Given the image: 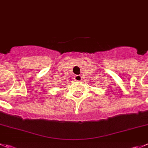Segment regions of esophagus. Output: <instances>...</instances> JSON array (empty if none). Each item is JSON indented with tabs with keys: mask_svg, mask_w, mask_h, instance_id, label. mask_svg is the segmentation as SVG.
I'll return each mask as SVG.
<instances>
[{
	"mask_svg": "<svg viewBox=\"0 0 148 148\" xmlns=\"http://www.w3.org/2000/svg\"><path fill=\"white\" fill-rule=\"evenodd\" d=\"M75 80L76 81H82V77H81V75H75Z\"/></svg>",
	"mask_w": 148,
	"mask_h": 148,
	"instance_id": "34e87169",
	"label": "esophagus"
}]
</instances>
